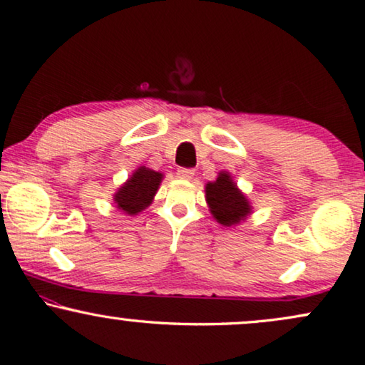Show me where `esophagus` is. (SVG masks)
<instances>
[{
	"instance_id": "esophagus-1",
	"label": "esophagus",
	"mask_w": 365,
	"mask_h": 365,
	"mask_svg": "<svg viewBox=\"0 0 365 365\" xmlns=\"http://www.w3.org/2000/svg\"><path fill=\"white\" fill-rule=\"evenodd\" d=\"M176 175L181 178V179H192V176H194V170L192 168H178V173Z\"/></svg>"
}]
</instances>
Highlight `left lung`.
<instances>
[{
	"instance_id": "1",
	"label": "left lung",
	"mask_w": 365,
	"mask_h": 365,
	"mask_svg": "<svg viewBox=\"0 0 365 365\" xmlns=\"http://www.w3.org/2000/svg\"><path fill=\"white\" fill-rule=\"evenodd\" d=\"M207 202L216 221L225 226L237 225L250 215V203L232 182L227 173H220L215 182L207 184Z\"/></svg>"
}]
</instances>
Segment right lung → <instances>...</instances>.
<instances>
[{"mask_svg": "<svg viewBox=\"0 0 365 365\" xmlns=\"http://www.w3.org/2000/svg\"><path fill=\"white\" fill-rule=\"evenodd\" d=\"M160 181H162V173L140 166L115 194V203L125 213L136 215L150 205Z\"/></svg>", "mask_w": 365, "mask_h": 365, "instance_id": "right-lung-1", "label": "right lung"}]
</instances>
